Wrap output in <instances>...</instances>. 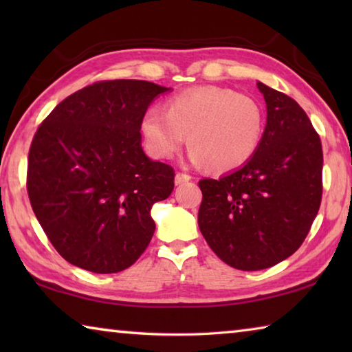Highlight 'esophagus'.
<instances>
[{"mask_svg": "<svg viewBox=\"0 0 352 352\" xmlns=\"http://www.w3.org/2000/svg\"><path fill=\"white\" fill-rule=\"evenodd\" d=\"M190 175H188V174H184V172H177V175H175V184H183V183H186V182H189L190 180Z\"/></svg>", "mask_w": 352, "mask_h": 352, "instance_id": "esophagus-1", "label": "esophagus"}]
</instances>
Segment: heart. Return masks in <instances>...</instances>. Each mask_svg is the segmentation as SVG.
Masks as SVG:
<instances>
[{"label": "heart", "mask_w": 352, "mask_h": 352, "mask_svg": "<svg viewBox=\"0 0 352 352\" xmlns=\"http://www.w3.org/2000/svg\"><path fill=\"white\" fill-rule=\"evenodd\" d=\"M146 148L155 158H172L188 142L190 160L214 172L247 164L259 148L264 113L254 99L228 88H190L141 119Z\"/></svg>", "instance_id": "b5f03b06"}]
</instances>
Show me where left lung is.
Wrapping results in <instances>:
<instances>
[{
    "mask_svg": "<svg viewBox=\"0 0 352 352\" xmlns=\"http://www.w3.org/2000/svg\"><path fill=\"white\" fill-rule=\"evenodd\" d=\"M267 126L250 162L219 180L199 182V226L211 250L237 270H262L294 254L323 195V148L306 111L258 82Z\"/></svg>",
    "mask_w": 352,
    "mask_h": 352,
    "instance_id": "left-lung-1",
    "label": "left lung"
}]
</instances>
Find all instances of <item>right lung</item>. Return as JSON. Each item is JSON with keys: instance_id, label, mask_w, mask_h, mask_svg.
Wrapping results in <instances>:
<instances>
[{"instance_id": "1", "label": "right lung", "mask_w": 352, "mask_h": 352, "mask_svg": "<svg viewBox=\"0 0 352 352\" xmlns=\"http://www.w3.org/2000/svg\"><path fill=\"white\" fill-rule=\"evenodd\" d=\"M168 88L100 80L63 99L35 132L28 195L57 253L94 273L129 269L151 242L153 204L174 189V168L141 147V119Z\"/></svg>"}]
</instances>
